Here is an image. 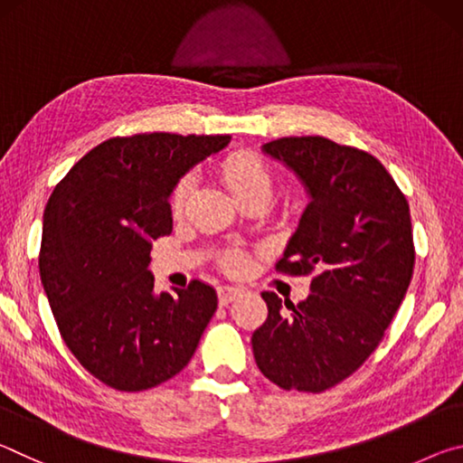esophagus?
<instances>
[{
	"mask_svg": "<svg viewBox=\"0 0 463 463\" xmlns=\"http://www.w3.org/2000/svg\"><path fill=\"white\" fill-rule=\"evenodd\" d=\"M241 294H242V289L234 288V286H221V288H218V300H221L222 307L231 304L234 298H239Z\"/></svg>",
	"mask_w": 463,
	"mask_h": 463,
	"instance_id": "esophagus-1",
	"label": "esophagus"
}]
</instances>
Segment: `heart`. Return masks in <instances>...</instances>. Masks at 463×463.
I'll list each match as a JSON object with an SVG mask.
<instances>
[{
  "label": "heart",
  "instance_id": "1",
  "mask_svg": "<svg viewBox=\"0 0 463 463\" xmlns=\"http://www.w3.org/2000/svg\"><path fill=\"white\" fill-rule=\"evenodd\" d=\"M218 175L222 177L224 185L229 187L231 194L237 200L247 198V195H265V198H269L271 187H273V177L269 174L268 165H265L260 156L247 151H234L222 156V159L218 161ZM190 190H192V177L179 179L169 198L171 213L174 214L182 213ZM241 263L242 260L239 255H231L229 260H226V265L232 269L241 268Z\"/></svg>",
  "mask_w": 463,
  "mask_h": 463
}]
</instances>
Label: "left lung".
Returning a JSON list of instances; mask_svg holds the SVG:
<instances>
[{"label": "left lung", "instance_id": "obj_1", "mask_svg": "<svg viewBox=\"0 0 463 463\" xmlns=\"http://www.w3.org/2000/svg\"><path fill=\"white\" fill-rule=\"evenodd\" d=\"M263 153L310 195L276 268L315 278L298 304L261 294L268 318L250 336L253 355L279 388L325 392L373 354L404 300L414 268L409 202L375 156L325 137L278 138Z\"/></svg>", "mask_w": 463, "mask_h": 463}]
</instances>
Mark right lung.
Wrapping results in <instances>:
<instances>
[{"instance_id":"1","label":"right lung","mask_w":463,"mask_h":463,"mask_svg":"<svg viewBox=\"0 0 463 463\" xmlns=\"http://www.w3.org/2000/svg\"><path fill=\"white\" fill-rule=\"evenodd\" d=\"M229 135L151 132L93 146L51 194L38 268L62 341L106 386L140 392L190 364L216 312L213 286L194 279L155 294V239L174 229L169 195Z\"/></svg>"}]
</instances>
